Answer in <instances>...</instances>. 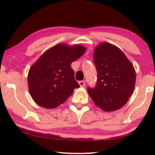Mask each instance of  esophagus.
Here are the masks:
<instances>
[{
    "label": "esophagus",
    "mask_w": 155,
    "mask_h": 155,
    "mask_svg": "<svg viewBox=\"0 0 155 155\" xmlns=\"http://www.w3.org/2000/svg\"><path fill=\"white\" fill-rule=\"evenodd\" d=\"M78 84H79V85L81 87H85V81H80L79 82H78Z\"/></svg>",
    "instance_id": "obj_1"
}]
</instances>
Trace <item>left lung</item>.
<instances>
[{"instance_id":"left-lung-1","label":"left lung","mask_w":155,"mask_h":155,"mask_svg":"<svg viewBox=\"0 0 155 155\" xmlns=\"http://www.w3.org/2000/svg\"><path fill=\"white\" fill-rule=\"evenodd\" d=\"M94 61L98 74L95 87H87L90 96L103 111L120 109L134 90V67L121 50L107 42L94 50Z\"/></svg>"}]
</instances>
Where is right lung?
Returning a JSON list of instances; mask_svg holds the SVG:
<instances>
[{
  "label": "right lung",
  "instance_id": "obj_1",
  "mask_svg": "<svg viewBox=\"0 0 155 155\" xmlns=\"http://www.w3.org/2000/svg\"><path fill=\"white\" fill-rule=\"evenodd\" d=\"M86 48L57 44L46 51L31 67L28 90L35 103L46 109L64 103L80 85L74 79L71 64L83 55Z\"/></svg>",
  "mask_w": 155,
  "mask_h": 155
}]
</instances>
